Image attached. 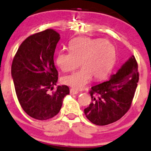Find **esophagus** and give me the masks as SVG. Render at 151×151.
I'll return each instance as SVG.
<instances>
[{
    "label": "esophagus",
    "mask_w": 151,
    "mask_h": 151,
    "mask_svg": "<svg viewBox=\"0 0 151 151\" xmlns=\"http://www.w3.org/2000/svg\"><path fill=\"white\" fill-rule=\"evenodd\" d=\"M78 93V92L77 90H75L74 89H70V95H76V94Z\"/></svg>",
    "instance_id": "34e87169"
}]
</instances>
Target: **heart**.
Instances as JSON below:
<instances>
[{
    "instance_id": "heart-1",
    "label": "heart",
    "mask_w": 151,
    "mask_h": 151,
    "mask_svg": "<svg viewBox=\"0 0 151 151\" xmlns=\"http://www.w3.org/2000/svg\"><path fill=\"white\" fill-rule=\"evenodd\" d=\"M69 49L68 52H58L56 61L63 72L75 70L81 62L83 68L62 78L64 84L76 90L84 88L93 76L98 80L107 77L116 61V49L107 40L79 37L70 42Z\"/></svg>"
}]
</instances>
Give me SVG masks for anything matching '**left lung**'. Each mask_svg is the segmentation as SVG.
I'll return each instance as SVG.
<instances>
[{"mask_svg": "<svg viewBox=\"0 0 151 151\" xmlns=\"http://www.w3.org/2000/svg\"><path fill=\"white\" fill-rule=\"evenodd\" d=\"M139 76L137 62L132 55L108 81L92 87V102L84 109L86 117L98 126L121 119L131 107Z\"/></svg>", "mask_w": 151, "mask_h": 151, "instance_id": "8db88e82", "label": "left lung"}]
</instances>
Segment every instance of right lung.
Returning a JSON list of instances; mask_svg holds the SVG:
<instances>
[{
  "label": "right lung",
  "instance_id": "obj_1",
  "mask_svg": "<svg viewBox=\"0 0 151 151\" xmlns=\"http://www.w3.org/2000/svg\"><path fill=\"white\" fill-rule=\"evenodd\" d=\"M60 35L46 29L31 35L21 44L13 58L11 76L17 99L29 116L47 120L59 112L63 98L70 93L66 86H58V71L54 55Z\"/></svg>",
  "mask_w": 151,
  "mask_h": 151
}]
</instances>
